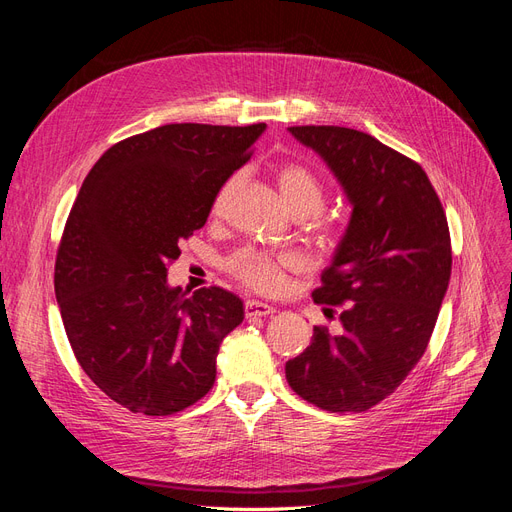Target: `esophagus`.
<instances>
[{"instance_id":"1","label":"esophagus","mask_w":512,"mask_h":512,"mask_svg":"<svg viewBox=\"0 0 512 512\" xmlns=\"http://www.w3.org/2000/svg\"><path fill=\"white\" fill-rule=\"evenodd\" d=\"M275 312V307L262 303V301H247L245 303V316L247 318H262V316H271Z\"/></svg>"}]
</instances>
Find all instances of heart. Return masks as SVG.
<instances>
[{
  "label": "heart",
  "mask_w": 512,
  "mask_h": 512,
  "mask_svg": "<svg viewBox=\"0 0 512 512\" xmlns=\"http://www.w3.org/2000/svg\"><path fill=\"white\" fill-rule=\"evenodd\" d=\"M230 183L226 185V190L230 188ZM277 188H280L284 203L292 213L314 215L327 203V190H324L322 181L312 168L301 162H286L277 168ZM292 265L294 258L288 254L273 256L252 250V247H245V250L228 260V269L243 284L265 292L280 288L282 269Z\"/></svg>",
  "instance_id": "obj_1"
}]
</instances>
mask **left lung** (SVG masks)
I'll use <instances>...</instances> for the list:
<instances>
[{"label":"left lung","mask_w":512,"mask_h":512,"mask_svg":"<svg viewBox=\"0 0 512 512\" xmlns=\"http://www.w3.org/2000/svg\"><path fill=\"white\" fill-rule=\"evenodd\" d=\"M288 132L331 168L352 205L322 284L320 305H344V333L314 327L286 363L290 389L329 412H365L421 359L451 280V235L425 170L374 136L339 126Z\"/></svg>","instance_id":"1"}]
</instances>
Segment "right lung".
<instances>
[{
	"mask_svg": "<svg viewBox=\"0 0 512 512\" xmlns=\"http://www.w3.org/2000/svg\"><path fill=\"white\" fill-rule=\"evenodd\" d=\"M265 128L160 126L113 145L81 185L57 250L55 297L76 361L130 412H181L215 382L243 301L218 286L188 294L166 275Z\"/></svg>",
	"mask_w": 512,
	"mask_h": 512,
	"instance_id": "obj_1",
	"label": "right lung"
}]
</instances>
